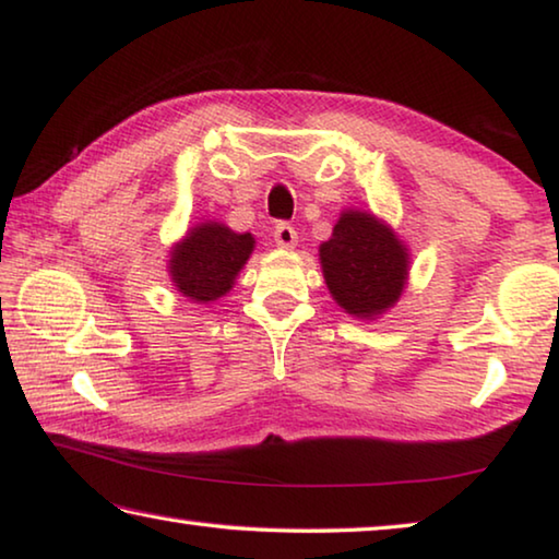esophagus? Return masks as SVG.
I'll use <instances>...</instances> for the list:
<instances>
[{"label": "esophagus", "instance_id": "obj_1", "mask_svg": "<svg viewBox=\"0 0 559 559\" xmlns=\"http://www.w3.org/2000/svg\"><path fill=\"white\" fill-rule=\"evenodd\" d=\"M274 242H277V247H282V250H292V247L297 245L295 227L287 225V222H280V225L274 227Z\"/></svg>", "mask_w": 559, "mask_h": 559}]
</instances>
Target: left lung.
<instances>
[{"mask_svg": "<svg viewBox=\"0 0 559 559\" xmlns=\"http://www.w3.org/2000/svg\"><path fill=\"white\" fill-rule=\"evenodd\" d=\"M409 247L388 222L365 210H342L320 245L324 285L347 314L377 320L400 302L409 277Z\"/></svg>", "mask_w": 559, "mask_h": 559, "instance_id": "1", "label": "left lung"}]
</instances>
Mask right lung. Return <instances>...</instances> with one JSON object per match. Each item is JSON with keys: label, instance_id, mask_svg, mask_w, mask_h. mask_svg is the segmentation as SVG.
I'll return each mask as SVG.
<instances>
[{"label": "right lung", "instance_id": "obj_1", "mask_svg": "<svg viewBox=\"0 0 559 559\" xmlns=\"http://www.w3.org/2000/svg\"><path fill=\"white\" fill-rule=\"evenodd\" d=\"M254 245L250 231H235L214 219L200 222L169 247V282L190 302L210 305L235 287Z\"/></svg>", "mask_w": 559, "mask_h": 559}]
</instances>
